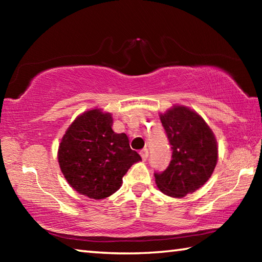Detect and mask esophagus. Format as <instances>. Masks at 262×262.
Instances as JSON below:
<instances>
[{"mask_svg": "<svg viewBox=\"0 0 262 262\" xmlns=\"http://www.w3.org/2000/svg\"><path fill=\"white\" fill-rule=\"evenodd\" d=\"M140 155H141V157L143 158L144 161H145V159H147L148 156H149V150H148V148H143V149H142L141 151H140Z\"/></svg>", "mask_w": 262, "mask_h": 262, "instance_id": "34e87169", "label": "esophagus"}]
</instances>
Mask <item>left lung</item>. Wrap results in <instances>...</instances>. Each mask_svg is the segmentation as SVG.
Returning a JSON list of instances; mask_svg holds the SVG:
<instances>
[{
	"instance_id": "8db88e82",
	"label": "left lung",
	"mask_w": 262,
	"mask_h": 262,
	"mask_svg": "<svg viewBox=\"0 0 262 262\" xmlns=\"http://www.w3.org/2000/svg\"><path fill=\"white\" fill-rule=\"evenodd\" d=\"M171 145L172 159L162 172H155L157 187L168 196L193 193L210 178L217 163V142L205 120L184 106L161 115Z\"/></svg>"
}]
</instances>
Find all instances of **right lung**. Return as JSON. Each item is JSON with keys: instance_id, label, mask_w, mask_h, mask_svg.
Here are the masks:
<instances>
[{"instance_id": "1", "label": "right lung", "mask_w": 262, "mask_h": 262, "mask_svg": "<svg viewBox=\"0 0 262 262\" xmlns=\"http://www.w3.org/2000/svg\"><path fill=\"white\" fill-rule=\"evenodd\" d=\"M112 126L110 113L88 111L70 125L59 147L64 178L75 190L95 200L117 192L128 168L141 161L128 136L117 134Z\"/></svg>"}]
</instances>
